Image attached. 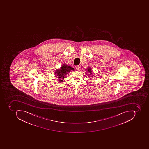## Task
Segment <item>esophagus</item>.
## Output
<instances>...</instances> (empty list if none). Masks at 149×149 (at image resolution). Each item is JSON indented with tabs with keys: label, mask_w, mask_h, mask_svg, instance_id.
<instances>
[{
	"label": "esophagus",
	"mask_w": 149,
	"mask_h": 149,
	"mask_svg": "<svg viewBox=\"0 0 149 149\" xmlns=\"http://www.w3.org/2000/svg\"><path fill=\"white\" fill-rule=\"evenodd\" d=\"M76 69L77 70H78V71H80V69H81V67L79 66H76Z\"/></svg>",
	"instance_id": "34e87169"
}]
</instances>
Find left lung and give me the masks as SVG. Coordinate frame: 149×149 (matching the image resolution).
Listing matches in <instances>:
<instances>
[{
    "mask_svg": "<svg viewBox=\"0 0 149 149\" xmlns=\"http://www.w3.org/2000/svg\"><path fill=\"white\" fill-rule=\"evenodd\" d=\"M86 71H87L88 72V74H90V77H93V74L92 73V69L90 67L88 68L87 69H86Z\"/></svg>",
    "mask_w": 149,
    "mask_h": 149,
    "instance_id": "left-lung-1",
    "label": "left lung"
}]
</instances>
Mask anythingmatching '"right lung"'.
<instances>
[{
    "mask_svg": "<svg viewBox=\"0 0 149 149\" xmlns=\"http://www.w3.org/2000/svg\"><path fill=\"white\" fill-rule=\"evenodd\" d=\"M75 70L74 68L71 67L70 66H68L66 64H63L59 69H57L55 72V74L58 78H59L61 82H63V79L65 78V77L69 73L70 71Z\"/></svg>",
    "mask_w": 149,
    "mask_h": 149,
    "instance_id": "right-lung-1",
    "label": "right lung"
}]
</instances>
